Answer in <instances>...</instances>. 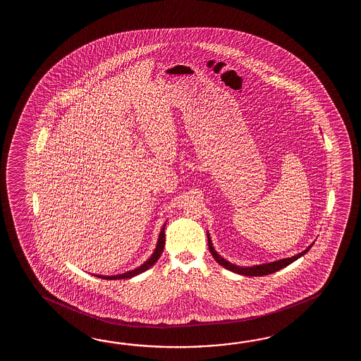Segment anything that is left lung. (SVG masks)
<instances>
[{
  "label": "left lung",
  "mask_w": 361,
  "mask_h": 361,
  "mask_svg": "<svg viewBox=\"0 0 361 361\" xmlns=\"http://www.w3.org/2000/svg\"><path fill=\"white\" fill-rule=\"evenodd\" d=\"M207 245H209V250H210V253L213 255L215 262H218L224 269H230L232 272H236L238 275H244V276H264V275L274 274V272H276L279 269H284V267L289 266L293 262L297 261L302 255H305L314 244L308 246L306 250H303L302 253L297 254V255L290 257V258H284V259L271 262V263H266V264H258V266H253V267H238V266H235V264H232L230 262L226 261L224 258H222L219 254L215 252L209 235H207Z\"/></svg>",
  "instance_id": "1"
}]
</instances>
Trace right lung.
Listing matches in <instances>:
<instances>
[{
  "label": "right lung",
  "instance_id": "obj_1",
  "mask_svg": "<svg viewBox=\"0 0 361 361\" xmlns=\"http://www.w3.org/2000/svg\"><path fill=\"white\" fill-rule=\"evenodd\" d=\"M165 226L166 222L164 223L161 231H160V235H159V240H157V245L154 249V254L151 255L149 259H147L142 266H139L138 269H133V271H128L125 274L121 275H115V276H102V275H97L100 279H104V280H123V279H130L133 276H137L139 274L145 272L148 269H151L154 266L156 262L159 261L160 255H161L162 250H164V246H165Z\"/></svg>",
  "mask_w": 361,
  "mask_h": 361
}]
</instances>
